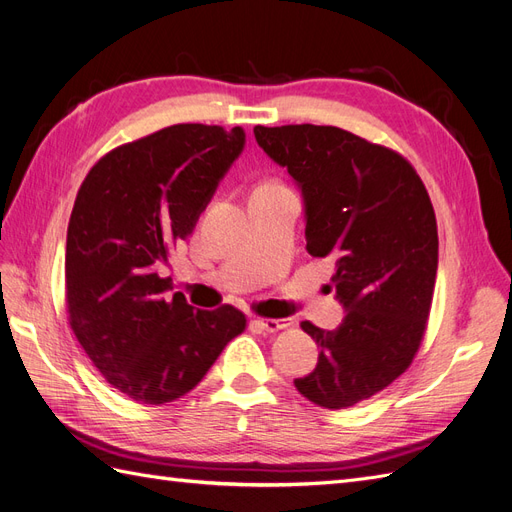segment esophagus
<instances>
[{"mask_svg": "<svg viewBox=\"0 0 512 512\" xmlns=\"http://www.w3.org/2000/svg\"><path fill=\"white\" fill-rule=\"evenodd\" d=\"M250 324L252 327H256V329H260V331H267V333H275V331H280V329H286L288 324H290V320H277V318H252L250 320Z\"/></svg>", "mask_w": 512, "mask_h": 512, "instance_id": "34e87169", "label": "esophagus"}]
</instances>
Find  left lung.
Returning a JSON list of instances; mask_svg holds the SVG:
<instances>
[{
	"label": "left lung",
	"mask_w": 512,
	"mask_h": 512,
	"mask_svg": "<svg viewBox=\"0 0 512 512\" xmlns=\"http://www.w3.org/2000/svg\"><path fill=\"white\" fill-rule=\"evenodd\" d=\"M303 196L307 254L335 258L331 286L344 305L333 331L301 322L318 365L294 380L316 406L359 404L399 378L421 346L438 273L429 194L399 153L335 126L254 128Z\"/></svg>",
	"instance_id": "obj_1"
}]
</instances>
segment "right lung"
<instances>
[{
	"instance_id": "add662e5",
	"label": "right lung",
	"mask_w": 512,
	"mask_h": 512,
	"mask_svg": "<svg viewBox=\"0 0 512 512\" xmlns=\"http://www.w3.org/2000/svg\"><path fill=\"white\" fill-rule=\"evenodd\" d=\"M245 147L243 128L179 123L89 170L68 224L70 327L108 384L138 404L190 393L232 337L239 309H196L158 275Z\"/></svg>"
}]
</instances>
